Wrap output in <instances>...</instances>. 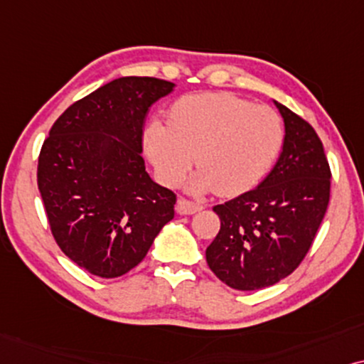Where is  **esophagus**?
Returning a JSON list of instances; mask_svg holds the SVG:
<instances>
[{"mask_svg":"<svg viewBox=\"0 0 364 364\" xmlns=\"http://www.w3.org/2000/svg\"><path fill=\"white\" fill-rule=\"evenodd\" d=\"M176 210H178L179 215H195V213L203 210V205H200V203L186 200V198H179Z\"/></svg>","mask_w":364,"mask_h":364,"instance_id":"esophagus-1","label":"esophagus"}]
</instances>
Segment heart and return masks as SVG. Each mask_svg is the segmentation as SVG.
<instances>
[{
  "mask_svg": "<svg viewBox=\"0 0 364 364\" xmlns=\"http://www.w3.org/2000/svg\"><path fill=\"white\" fill-rule=\"evenodd\" d=\"M279 114L228 93L191 95L169 109L168 124L151 121L144 146L166 185H178L195 161L191 190L235 196L258 185L283 144Z\"/></svg>",
  "mask_w": 364,
  "mask_h": 364,
  "instance_id": "obj_1",
  "label": "heart"
}]
</instances>
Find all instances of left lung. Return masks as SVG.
Masks as SVG:
<instances>
[{
	"label": "left lung",
	"instance_id": "left-lung-1",
	"mask_svg": "<svg viewBox=\"0 0 364 364\" xmlns=\"http://www.w3.org/2000/svg\"><path fill=\"white\" fill-rule=\"evenodd\" d=\"M284 121L278 163L259 183L213 211L221 228L206 248L210 269L230 288L278 283L308 255L329 203L331 169L313 126L276 103Z\"/></svg>",
	"mask_w": 364,
	"mask_h": 364
}]
</instances>
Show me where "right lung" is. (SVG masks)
Instances as JSON below:
<instances>
[{
  "mask_svg": "<svg viewBox=\"0 0 364 364\" xmlns=\"http://www.w3.org/2000/svg\"><path fill=\"white\" fill-rule=\"evenodd\" d=\"M149 76L118 77L73 103L38 158V188L56 245L80 268L118 278L141 263L174 218L176 195L144 166L149 106L173 91Z\"/></svg>",
  "mask_w": 364,
  "mask_h": 364,
  "instance_id": "add662e5",
  "label": "right lung"
}]
</instances>
